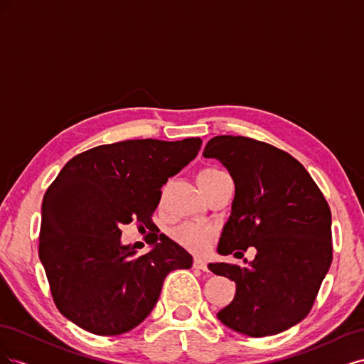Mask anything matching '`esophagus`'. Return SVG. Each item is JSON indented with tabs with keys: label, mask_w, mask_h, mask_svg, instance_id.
I'll return each mask as SVG.
<instances>
[{
	"label": "esophagus",
	"mask_w": 364,
	"mask_h": 364,
	"mask_svg": "<svg viewBox=\"0 0 364 364\" xmlns=\"http://www.w3.org/2000/svg\"><path fill=\"white\" fill-rule=\"evenodd\" d=\"M194 267L196 269H200V270H208V264H206V261L203 258L197 257V258H194Z\"/></svg>",
	"instance_id": "esophagus-1"
}]
</instances>
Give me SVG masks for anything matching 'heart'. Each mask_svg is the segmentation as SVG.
<instances>
[{"instance_id": "b5f03b06", "label": "heart", "mask_w": 364, "mask_h": 364, "mask_svg": "<svg viewBox=\"0 0 364 364\" xmlns=\"http://www.w3.org/2000/svg\"><path fill=\"white\" fill-rule=\"evenodd\" d=\"M220 174H223V171H220L218 168H205L199 174V182L211 181ZM171 237L174 241H178L181 246L186 249L193 252H202L208 247L209 241L213 238V229L202 223L186 222L176 226L171 230Z\"/></svg>"}]
</instances>
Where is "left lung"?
Returning a JSON list of instances; mask_svg holds the SVG:
<instances>
[{"label":"left lung","mask_w":364,"mask_h":364,"mask_svg":"<svg viewBox=\"0 0 364 364\" xmlns=\"http://www.w3.org/2000/svg\"><path fill=\"white\" fill-rule=\"evenodd\" d=\"M203 156L222 162L235 183L217 252L237 257L257 249L243 267L208 264L237 287L218 321L249 337L282 333L310 313L331 266L329 206L304 165L266 142L220 135L208 141Z\"/></svg>","instance_id":"1"}]
</instances>
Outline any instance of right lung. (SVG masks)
Returning a JSON list of instances; mask_svg holds the SVG:
<instances>
[{"label": "right lung", "mask_w": 364, "mask_h": 364, "mask_svg": "<svg viewBox=\"0 0 364 364\" xmlns=\"http://www.w3.org/2000/svg\"><path fill=\"white\" fill-rule=\"evenodd\" d=\"M200 138L129 139L98 146L65 164L42 202L39 258L58 310L86 331L118 336L155 308L171 270L193 257L164 234L136 255L121 245L132 220L150 228L161 188L199 153Z\"/></svg>", "instance_id": "1"}]
</instances>
